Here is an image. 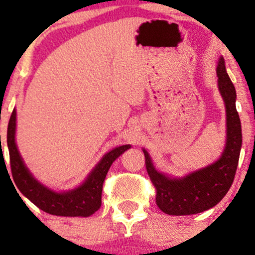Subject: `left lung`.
<instances>
[{
  "instance_id": "obj_1",
  "label": "left lung",
  "mask_w": 255,
  "mask_h": 255,
  "mask_svg": "<svg viewBox=\"0 0 255 255\" xmlns=\"http://www.w3.org/2000/svg\"><path fill=\"white\" fill-rule=\"evenodd\" d=\"M218 90L227 113V141L222 156L212 164L183 177H172L154 168L142 148L148 176L156 187L157 206L166 215L188 216L206 211L225 197L233 184L242 146L241 121L236 110V91L225 71L223 56L217 63Z\"/></svg>"
}]
</instances>
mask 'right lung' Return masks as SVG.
<instances>
[{"label": "right lung", "instance_id": "1", "mask_svg": "<svg viewBox=\"0 0 255 255\" xmlns=\"http://www.w3.org/2000/svg\"><path fill=\"white\" fill-rule=\"evenodd\" d=\"M15 130L16 111L14 109L8 124L7 145L9 150L11 175L17 189L44 212L63 217H89L98 211L102 205L104 178L111 164L125 151L130 148V145L118 146L102 157L80 186L71 191L56 192L40 183L28 170L17 150Z\"/></svg>", "mask_w": 255, "mask_h": 255}]
</instances>
